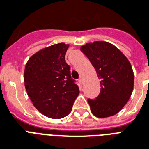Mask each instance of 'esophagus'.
I'll return each instance as SVG.
<instances>
[{"instance_id":"obj_1","label":"esophagus","mask_w":149,"mask_h":149,"mask_svg":"<svg viewBox=\"0 0 149 149\" xmlns=\"http://www.w3.org/2000/svg\"><path fill=\"white\" fill-rule=\"evenodd\" d=\"M78 81H79V84H81V85H83V84H84V80H83V79H82V78H79Z\"/></svg>"}]
</instances>
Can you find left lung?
Masks as SVG:
<instances>
[{
  "label": "left lung",
  "instance_id": "8db88e82",
  "mask_svg": "<svg viewBox=\"0 0 149 149\" xmlns=\"http://www.w3.org/2000/svg\"><path fill=\"white\" fill-rule=\"evenodd\" d=\"M100 79V92L87 99L91 112L97 118L118 113L128 101L134 86V73L129 61L111 43L94 42L80 48Z\"/></svg>",
  "mask_w": 149,
  "mask_h": 149
}]
</instances>
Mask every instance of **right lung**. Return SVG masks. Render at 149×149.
<instances>
[{
    "mask_svg": "<svg viewBox=\"0 0 149 149\" xmlns=\"http://www.w3.org/2000/svg\"><path fill=\"white\" fill-rule=\"evenodd\" d=\"M68 48L69 45L58 43L43 49L25 65L24 81L28 95L36 108L48 118L67 116L79 95V87L65 63Z\"/></svg>",
    "mask_w": 149,
    "mask_h": 149,
    "instance_id": "obj_1",
    "label": "right lung"
}]
</instances>
